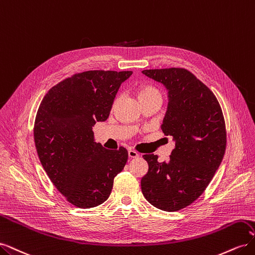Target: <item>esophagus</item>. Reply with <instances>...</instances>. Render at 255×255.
<instances>
[{
  "label": "esophagus",
  "instance_id": "34e87169",
  "mask_svg": "<svg viewBox=\"0 0 255 255\" xmlns=\"http://www.w3.org/2000/svg\"><path fill=\"white\" fill-rule=\"evenodd\" d=\"M128 157H130V158H136V157H138L139 156V154H138L136 151H134V150H128Z\"/></svg>",
  "mask_w": 255,
  "mask_h": 255
}]
</instances>
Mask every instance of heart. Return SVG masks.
Segmentation results:
<instances>
[{"label": "heart", "instance_id": "b5f03b06", "mask_svg": "<svg viewBox=\"0 0 255 255\" xmlns=\"http://www.w3.org/2000/svg\"><path fill=\"white\" fill-rule=\"evenodd\" d=\"M150 98H158L161 100V95L156 88L152 86H143L139 88V90H138V99H139V101Z\"/></svg>", "mask_w": 255, "mask_h": 255}]
</instances>
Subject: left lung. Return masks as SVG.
<instances>
[{"label": "left lung", "instance_id": "left-lung-1", "mask_svg": "<svg viewBox=\"0 0 255 255\" xmlns=\"http://www.w3.org/2000/svg\"><path fill=\"white\" fill-rule=\"evenodd\" d=\"M168 90L161 129L175 142L168 161L145 154L141 191L153 206L175 212L197 200L212 181L226 152L227 133L217 98L186 69L143 70Z\"/></svg>", "mask_w": 255, "mask_h": 255}]
</instances>
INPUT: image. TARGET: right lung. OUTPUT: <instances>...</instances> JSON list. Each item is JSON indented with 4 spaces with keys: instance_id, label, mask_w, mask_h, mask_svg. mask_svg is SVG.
Here are the masks:
<instances>
[{
    "instance_id": "add662e5",
    "label": "right lung",
    "mask_w": 255,
    "mask_h": 255,
    "mask_svg": "<svg viewBox=\"0 0 255 255\" xmlns=\"http://www.w3.org/2000/svg\"><path fill=\"white\" fill-rule=\"evenodd\" d=\"M132 71L94 70L52 87L38 109L34 139L43 169L71 204L95 207L109 199L128 150H106L95 141L97 122L109 118L120 85Z\"/></svg>"
}]
</instances>
